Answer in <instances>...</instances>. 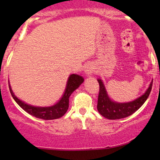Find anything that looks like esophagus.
I'll return each mask as SVG.
<instances>
[{
  "mask_svg": "<svg viewBox=\"0 0 160 160\" xmlns=\"http://www.w3.org/2000/svg\"><path fill=\"white\" fill-rule=\"evenodd\" d=\"M92 68L90 67V66H87V67H86V68H85V72H86V74H88V75H91L92 74Z\"/></svg>",
  "mask_w": 160,
  "mask_h": 160,
  "instance_id": "obj_1",
  "label": "esophagus"
}]
</instances>
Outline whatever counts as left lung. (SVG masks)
<instances>
[{
	"instance_id": "left-lung-1",
	"label": "left lung",
	"mask_w": 160,
	"mask_h": 160,
	"mask_svg": "<svg viewBox=\"0 0 160 160\" xmlns=\"http://www.w3.org/2000/svg\"><path fill=\"white\" fill-rule=\"evenodd\" d=\"M98 82L99 83V93L97 109L101 115L109 120H118V119L125 118L138 111L148 99L153 85V81H152L146 92L133 102H128V103H117L111 101L108 97L102 80L98 79Z\"/></svg>"
}]
</instances>
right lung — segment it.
<instances>
[{
    "label": "right lung",
    "mask_w": 160,
    "mask_h": 160,
    "mask_svg": "<svg viewBox=\"0 0 160 160\" xmlns=\"http://www.w3.org/2000/svg\"><path fill=\"white\" fill-rule=\"evenodd\" d=\"M83 78L78 74L70 75L67 82V86H66L65 93H64L62 98L55 105L48 108L34 107V106L27 104L25 102L19 100L13 94L12 89H11L10 83H9V88H10L11 95H12L14 100L16 101V103L28 113L34 116L37 118L43 119V120H55V119L62 117L67 112L69 107L70 95L72 94V92L75 89H78L80 84L83 82Z\"/></svg>",
    "instance_id": "right-lung-1"
}]
</instances>
